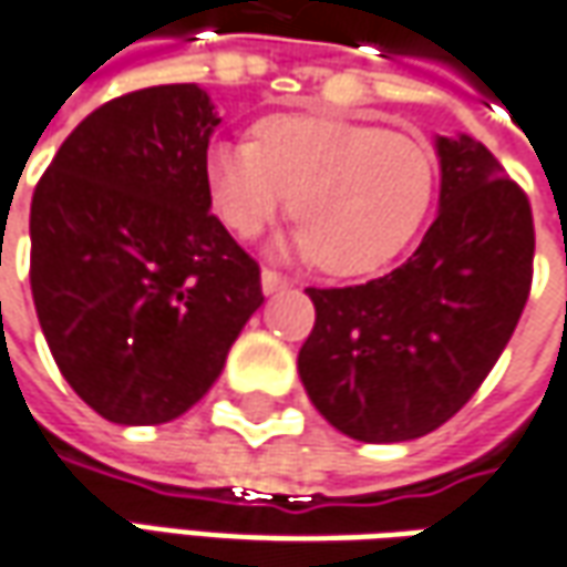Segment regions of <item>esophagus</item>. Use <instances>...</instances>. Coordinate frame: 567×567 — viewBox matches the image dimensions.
<instances>
[{
  "label": "esophagus",
  "mask_w": 567,
  "mask_h": 567,
  "mask_svg": "<svg viewBox=\"0 0 567 567\" xmlns=\"http://www.w3.org/2000/svg\"><path fill=\"white\" fill-rule=\"evenodd\" d=\"M285 285H288V279L279 276L276 269H264V272H260V288H264V295H276V291H282Z\"/></svg>",
  "instance_id": "obj_1"
}]
</instances>
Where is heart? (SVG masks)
<instances>
[{"mask_svg": "<svg viewBox=\"0 0 567 567\" xmlns=\"http://www.w3.org/2000/svg\"><path fill=\"white\" fill-rule=\"evenodd\" d=\"M213 209L235 235L254 238L290 194L301 225L279 250L361 276L395 260L430 213L436 163L417 137L329 115H272L254 141L206 150Z\"/></svg>", "mask_w": 567, "mask_h": 567, "instance_id": "obj_1", "label": "heart"}]
</instances>
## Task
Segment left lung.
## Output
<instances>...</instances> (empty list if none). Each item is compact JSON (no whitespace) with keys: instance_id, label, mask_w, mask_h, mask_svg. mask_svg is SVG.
Wrapping results in <instances>:
<instances>
[{"instance_id":"left-lung-1","label":"left lung","mask_w":567,"mask_h":567,"mask_svg":"<svg viewBox=\"0 0 567 567\" xmlns=\"http://www.w3.org/2000/svg\"><path fill=\"white\" fill-rule=\"evenodd\" d=\"M440 213L408 264L351 288H307L298 354L313 408L358 442H408L455 417L515 332L534 272V216L496 156L436 137Z\"/></svg>"}]
</instances>
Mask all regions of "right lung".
I'll use <instances>...</instances> for the list:
<instances>
[{
    "label": "right lung",
    "mask_w": 567,
    "mask_h": 567,
    "mask_svg": "<svg viewBox=\"0 0 567 567\" xmlns=\"http://www.w3.org/2000/svg\"><path fill=\"white\" fill-rule=\"evenodd\" d=\"M223 118L197 84L125 93L65 137L30 204V291L69 385L100 417H182L264 303L260 266L209 213Z\"/></svg>",
    "instance_id": "obj_1"
}]
</instances>
